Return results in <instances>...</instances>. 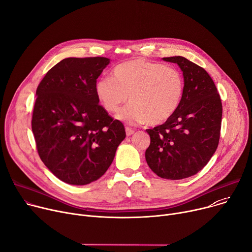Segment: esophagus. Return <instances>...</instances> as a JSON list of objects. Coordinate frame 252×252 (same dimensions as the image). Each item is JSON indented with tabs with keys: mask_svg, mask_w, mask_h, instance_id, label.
Listing matches in <instances>:
<instances>
[{
	"mask_svg": "<svg viewBox=\"0 0 252 252\" xmlns=\"http://www.w3.org/2000/svg\"><path fill=\"white\" fill-rule=\"evenodd\" d=\"M125 131H126V135H127V136H131V135L134 134V132H135L133 129H131V128H129V127H126V128H125Z\"/></svg>",
	"mask_w": 252,
	"mask_h": 252,
	"instance_id": "esophagus-1",
	"label": "esophagus"
}]
</instances>
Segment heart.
I'll list each match as a JSON object with an SVG mask.
<instances>
[{"label": "heart", "instance_id": "heart-1", "mask_svg": "<svg viewBox=\"0 0 252 252\" xmlns=\"http://www.w3.org/2000/svg\"><path fill=\"white\" fill-rule=\"evenodd\" d=\"M100 104L128 124L147 122L158 125L175 114L183 98V76L176 68L144 60H133L116 66L111 77H103L94 87Z\"/></svg>", "mask_w": 252, "mask_h": 252}]
</instances>
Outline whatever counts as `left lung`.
<instances>
[{
  "instance_id": "8db88e82",
  "label": "left lung",
  "mask_w": 252,
  "mask_h": 252,
  "mask_svg": "<svg viewBox=\"0 0 252 252\" xmlns=\"http://www.w3.org/2000/svg\"><path fill=\"white\" fill-rule=\"evenodd\" d=\"M177 63L184 75L183 98L162 125L147 129L150 145L145 159L162 179L183 180L196 175L215 153L221 130L222 103L209 73L183 56L163 57Z\"/></svg>"
}]
</instances>
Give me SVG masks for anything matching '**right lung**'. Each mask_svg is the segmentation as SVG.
Returning <instances> with one entry per match:
<instances>
[{"mask_svg":"<svg viewBox=\"0 0 252 252\" xmlns=\"http://www.w3.org/2000/svg\"><path fill=\"white\" fill-rule=\"evenodd\" d=\"M109 63L106 57H68L49 69L36 90L31 123L37 151L66 184L100 179L126 137L124 125L95 95L96 79Z\"/></svg>","mask_w":252,"mask_h":252,"instance_id":"add662e5","label":"right lung"}]
</instances>
